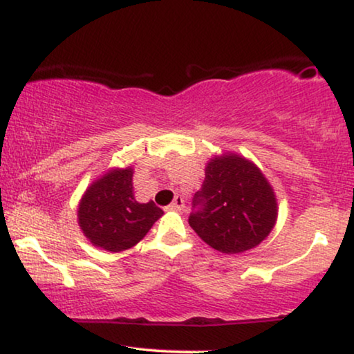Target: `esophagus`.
<instances>
[{"instance_id": "34e87169", "label": "esophagus", "mask_w": 354, "mask_h": 354, "mask_svg": "<svg viewBox=\"0 0 354 354\" xmlns=\"http://www.w3.org/2000/svg\"><path fill=\"white\" fill-rule=\"evenodd\" d=\"M183 206H185V205H183V198L177 195L176 198H174V201L171 203V205H169V209H171V211H182Z\"/></svg>"}]
</instances>
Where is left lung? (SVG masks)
I'll return each mask as SVG.
<instances>
[{
	"mask_svg": "<svg viewBox=\"0 0 354 354\" xmlns=\"http://www.w3.org/2000/svg\"><path fill=\"white\" fill-rule=\"evenodd\" d=\"M188 224L217 251L236 254L258 246L277 221L275 193L248 159L235 153L209 159Z\"/></svg>",
	"mask_w": 354,
	"mask_h": 354,
	"instance_id": "1",
	"label": "left lung"
}]
</instances>
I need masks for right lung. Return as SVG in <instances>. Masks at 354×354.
Returning <instances> with one entry per match:
<instances>
[{"instance_id": "right-lung-1", "label": "right lung", "mask_w": 354, "mask_h": 354, "mask_svg": "<svg viewBox=\"0 0 354 354\" xmlns=\"http://www.w3.org/2000/svg\"><path fill=\"white\" fill-rule=\"evenodd\" d=\"M133 169H111L96 178L79 203V225L93 246L111 253L129 250L148 234L164 212L133 196Z\"/></svg>"}]
</instances>
